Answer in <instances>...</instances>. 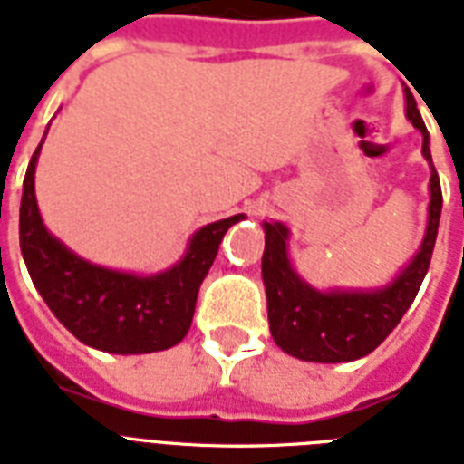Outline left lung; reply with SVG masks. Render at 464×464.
Returning a JSON list of instances; mask_svg holds the SVG:
<instances>
[{"label":"left lung","mask_w":464,"mask_h":464,"mask_svg":"<svg viewBox=\"0 0 464 464\" xmlns=\"http://www.w3.org/2000/svg\"><path fill=\"white\" fill-rule=\"evenodd\" d=\"M405 116L420 128L421 152L431 164L427 126L420 109L405 88ZM431 202H429L427 233L412 262L383 288L376 291H329L312 288L297 276L288 259V228L284 224L265 221V255H262V278L266 288L269 329L276 345L288 355L304 362H353L379 348L391 331L398 326L402 314L415 300L421 281L427 276L429 262L434 255L439 233L440 180L431 164Z\"/></svg>","instance_id":"8db88e82"}]
</instances>
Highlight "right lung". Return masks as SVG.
Instances as JSON below:
<instances>
[{
	"mask_svg": "<svg viewBox=\"0 0 464 464\" xmlns=\"http://www.w3.org/2000/svg\"><path fill=\"white\" fill-rule=\"evenodd\" d=\"M43 142L25 171L18 224L21 252L37 293L54 317L90 348L116 355L173 348L193 324L199 284L219 252L224 233L243 214L202 226L179 265L154 276L90 265L43 224L35 199V164Z\"/></svg>",
	"mask_w": 464,
	"mask_h": 464,
	"instance_id": "add662e5",
	"label": "right lung"
}]
</instances>
